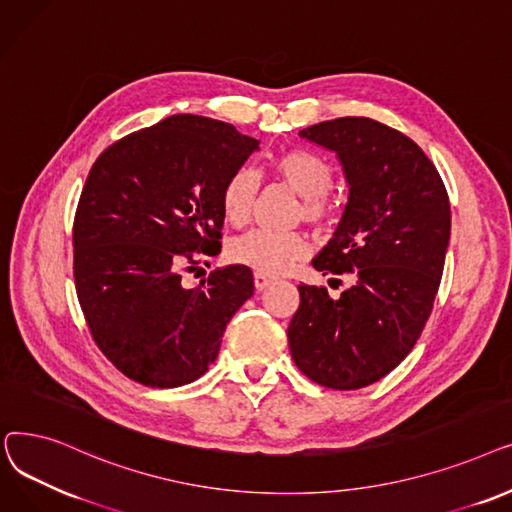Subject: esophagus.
I'll return each mask as SVG.
<instances>
[{
    "mask_svg": "<svg viewBox=\"0 0 512 512\" xmlns=\"http://www.w3.org/2000/svg\"><path fill=\"white\" fill-rule=\"evenodd\" d=\"M271 283H273V279H271V277L260 275V273H254V287H256L258 291H262L264 287H269Z\"/></svg>",
    "mask_w": 512,
    "mask_h": 512,
    "instance_id": "34e87169",
    "label": "esophagus"
}]
</instances>
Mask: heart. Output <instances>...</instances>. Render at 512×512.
<instances>
[{"mask_svg":"<svg viewBox=\"0 0 512 512\" xmlns=\"http://www.w3.org/2000/svg\"><path fill=\"white\" fill-rule=\"evenodd\" d=\"M273 173L291 191H296L300 206L296 218H304L316 229H327L333 223V206L327 198L333 187V166L306 150H285L271 162ZM258 177L250 168H237L227 177L221 189V208L231 225L250 221L256 204ZM310 243L298 233H277L269 229H254L231 241L229 258L237 264L250 266L260 275H285L308 256Z\"/></svg>","mask_w":512,"mask_h":512,"instance_id":"obj_1","label":"heart"}]
</instances>
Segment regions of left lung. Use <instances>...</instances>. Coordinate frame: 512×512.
Returning <instances> with one entry per match:
<instances>
[{
  "label": "left lung",
  "instance_id": "8db88e82",
  "mask_svg": "<svg viewBox=\"0 0 512 512\" xmlns=\"http://www.w3.org/2000/svg\"><path fill=\"white\" fill-rule=\"evenodd\" d=\"M300 137L333 150L350 187L342 223L312 266L348 273L354 285L339 300L323 285H298L289 352L314 383L360 389L394 371L425 329L450 239L448 191L415 141L373 118L327 120Z\"/></svg>",
  "mask_w": 512,
  "mask_h": 512
}]
</instances>
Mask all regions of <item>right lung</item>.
<instances>
[{
	"label": "right lung",
	"mask_w": 512,
	"mask_h": 512,
	"mask_svg": "<svg viewBox=\"0 0 512 512\" xmlns=\"http://www.w3.org/2000/svg\"><path fill=\"white\" fill-rule=\"evenodd\" d=\"M254 150L258 141L233 125L175 114L118 139L91 166L72 225V273L93 342L129 379L196 381L252 298L243 264L198 287L183 277L221 252V189Z\"/></svg>",
	"instance_id": "right-lung-1"
}]
</instances>
